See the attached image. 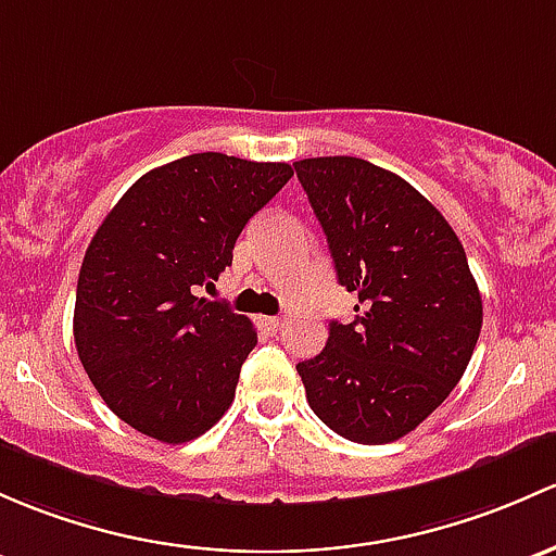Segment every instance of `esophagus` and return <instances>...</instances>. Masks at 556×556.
I'll list each match as a JSON object with an SVG mask.
<instances>
[{
	"mask_svg": "<svg viewBox=\"0 0 556 556\" xmlns=\"http://www.w3.org/2000/svg\"><path fill=\"white\" fill-rule=\"evenodd\" d=\"M261 325L266 327V332H271V336H277V332L282 330L285 319H282V317H263V319H261Z\"/></svg>",
	"mask_w": 556,
	"mask_h": 556,
	"instance_id": "obj_1",
	"label": "esophagus"
}]
</instances>
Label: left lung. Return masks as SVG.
<instances>
[{"instance_id": "8db88e82", "label": "left lung", "mask_w": 556, "mask_h": 556, "mask_svg": "<svg viewBox=\"0 0 556 556\" xmlns=\"http://www.w3.org/2000/svg\"><path fill=\"white\" fill-rule=\"evenodd\" d=\"M336 263L356 293L354 323H330L327 346L298 362L323 424L386 445L424 424L466 372L482 295L464 244L405 178L359 156L295 162Z\"/></svg>"}]
</instances>
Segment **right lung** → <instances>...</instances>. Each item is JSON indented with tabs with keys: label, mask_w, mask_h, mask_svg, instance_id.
Here are the masks:
<instances>
[{
	"label": "right lung",
	"mask_w": 556,
	"mask_h": 556,
	"mask_svg": "<svg viewBox=\"0 0 556 556\" xmlns=\"http://www.w3.org/2000/svg\"><path fill=\"white\" fill-rule=\"evenodd\" d=\"M293 178L285 162L218 151L140 175L98 226L79 268L74 341L109 410L180 445L229 410L258 336L197 288L231 266L244 224Z\"/></svg>",
	"instance_id": "add662e5"
}]
</instances>
